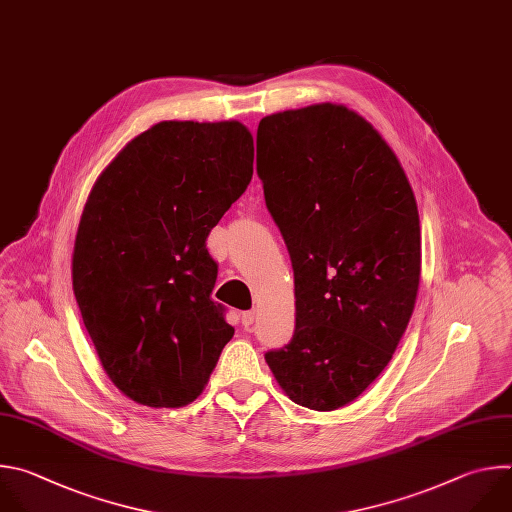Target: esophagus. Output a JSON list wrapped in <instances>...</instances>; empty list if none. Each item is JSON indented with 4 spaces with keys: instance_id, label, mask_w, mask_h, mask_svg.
Wrapping results in <instances>:
<instances>
[{
    "instance_id": "1",
    "label": "esophagus",
    "mask_w": 512,
    "mask_h": 512,
    "mask_svg": "<svg viewBox=\"0 0 512 512\" xmlns=\"http://www.w3.org/2000/svg\"><path fill=\"white\" fill-rule=\"evenodd\" d=\"M254 321H256V311H246V313H242V325H244L246 329H250V327L254 325Z\"/></svg>"
}]
</instances>
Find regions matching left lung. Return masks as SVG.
<instances>
[{
  "instance_id": "left-lung-1",
  "label": "left lung",
  "mask_w": 512,
  "mask_h": 512,
  "mask_svg": "<svg viewBox=\"0 0 512 512\" xmlns=\"http://www.w3.org/2000/svg\"><path fill=\"white\" fill-rule=\"evenodd\" d=\"M258 143L296 296L290 343L264 357L294 403L333 412L379 377L414 313L416 197L389 145L343 105L264 117Z\"/></svg>"
}]
</instances>
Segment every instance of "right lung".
Listing matches in <instances>:
<instances>
[{"instance_id":"right-lung-1","label":"right lung","mask_w":512,"mask_h":512,"mask_svg":"<svg viewBox=\"0 0 512 512\" xmlns=\"http://www.w3.org/2000/svg\"><path fill=\"white\" fill-rule=\"evenodd\" d=\"M254 139L238 121H163L96 179L72 256L84 327L133 401L181 407L206 387L234 335L212 300L206 240L246 191Z\"/></svg>"}]
</instances>
